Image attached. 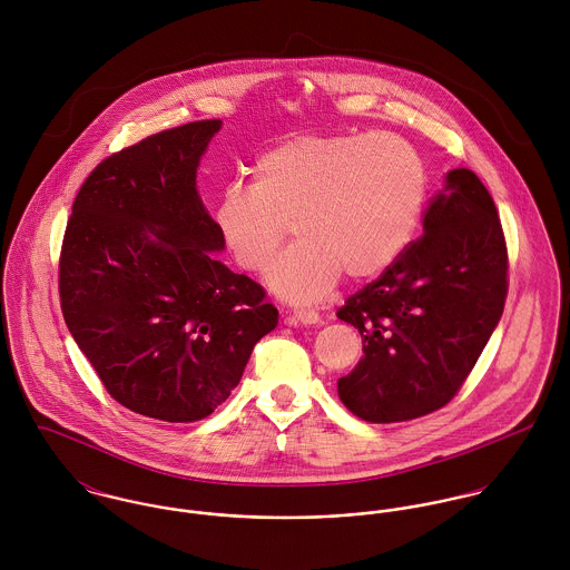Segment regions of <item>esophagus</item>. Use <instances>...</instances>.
<instances>
[{"mask_svg": "<svg viewBox=\"0 0 570 570\" xmlns=\"http://www.w3.org/2000/svg\"><path fill=\"white\" fill-rule=\"evenodd\" d=\"M289 321L296 325H318L321 314L314 309H294V312H289Z\"/></svg>", "mask_w": 570, "mask_h": 570, "instance_id": "1", "label": "esophagus"}]
</instances>
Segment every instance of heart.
I'll use <instances>...</instances> for the list:
<instances>
[{
    "label": "heart",
    "instance_id": "heart-1",
    "mask_svg": "<svg viewBox=\"0 0 570 570\" xmlns=\"http://www.w3.org/2000/svg\"><path fill=\"white\" fill-rule=\"evenodd\" d=\"M249 186H226L213 208L215 228L249 272L267 267V285L294 303L323 298L340 274L366 281L406 249L425 199V170L404 138L386 131L296 136L252 166Z\"/></svg>",
    "mask_w": 570,
    "mask_h": 570
}]
</instances>
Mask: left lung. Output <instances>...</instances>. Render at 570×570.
I'll use <instances>...</instances> for the list:
<instances>
[{"label":"left lung","instance_id":"1","mask_svg":"<svg viewBox=\"0 0 570 570\" xmlns=\"http://www.w3.org/2000/svg\"><path fill=\"white\" fill-rule=\"evenodd\" d=\"M507 244L495 204L470 168H454L423 210V235L348 296L337 318L364 357L337 380L355 416L397 423L445 406L465 384L507 298Z\"/></svg>","mask_w":570,"mask_h":570}]
</instances>
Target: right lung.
<instances>
[{
	"label": "right lung",
	"mask_w": 570,
	"mask_h": 570,
	"mask_svg": "<svg viewBox=\"0 0 570 570\" xmlns=\"http://www.w3.org/2000/svg\"><path fill=\"white\" fill-rule=\"evenodd\" d=\"M222 120L173 127L98 164L72 204L59 294L66 325L125 407L190 423L224 404L278 323L265 289L213 252L197 166Z\"/></svg>",
	"instance_id": "obj_1"
}]
</instances>
